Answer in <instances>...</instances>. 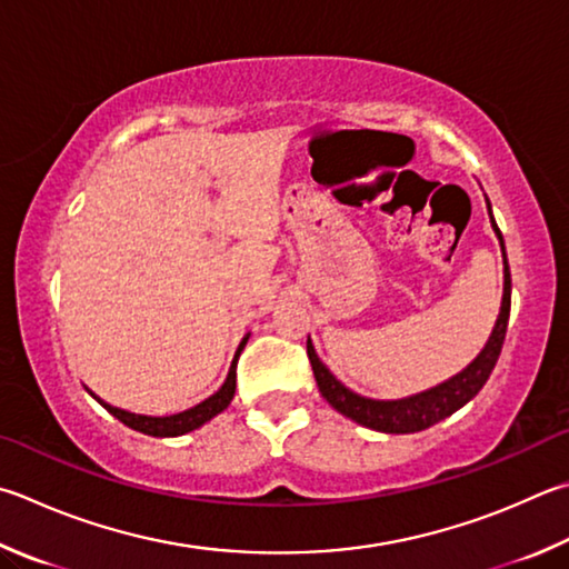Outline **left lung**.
<instances>
[{"instance_id": "obj_1", "label": "left lung", "mask_w": 569, "mask_h": 569, "mask_svg": "<svg viewBox=\"0 0 569 569\" xmlns=\"http://www.w3.org/2000/svg\"><path fill=\"white\" fill-rule=\"evenodd\" d=\"M488 209H490V203H488ZM490 221H492L495 233H498V239H500V249H502V258H505V288H502V306H500L498 323H495L492 336L488 343H485V348L480 350V356L475 358L472 363L462 370V373L452 376L450 380H446V383H440L426 392H418V396L400 398V400H373V398L358 396V392L348 390L343 383H340V380L330 373L323 363H320L311 338H308V346H306L308 360H311L320 396H323L338 412H343L346 418L360 422V426L373 428L380 432H418V430H426L430 426H436V422L446 420L448 416H452V412L460 410L465 402H470L475 396H478L480 388L488 383L492 368L500 358L505 333H508L510 293H512L508 256H505V241H502L498 223H495V219H492V211H490Z\"/></svg>"}]
</instances>
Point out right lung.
<instances>
[{
  "mask_svg": "<svg viewBox=\"0 0 569 569\" xmlns=\"http://www.w3.org/2000/svg\"><path fill=\"white\" fill-rule=\"evenodd\" d=\"M246 340H249V336H246L241 340L239 350H236V358L231 363V370H229V378H226V383L213 392L211 398H206L203 402H199V406H193L189 410L183 412H177V416H163V418H153V416H137V412H129V410H121V408H113L109 406V402H104L101 398H97L101 406H104L113 418H119L123 426H129L131 430H139L143 432V436H153V438H177V436H183V432H191L196 428H201L203 422H209L213 416H219L221 410L229 408V402L233 400V392H236V363H239V356L241 350L246 346Z\"/></svg>",
  "mask_w": 569,
  "mask_h": 569,
  "instance_id": "right-lung-1",
  "label": "right lung"
}]
</instances>
